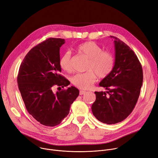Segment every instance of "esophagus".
<instances>
[{"mask_svg": "<svg viewBox=\"0 0 158 158\" xmlns=\"http://www.w3.org/2000/svg\"><path fill=\"white\" fill-rule=\"evenodd\" d=\"M86 93V91H84V90H80V91H79V94H81V95H82V94H84Z\"/></svg>", "mask_w": 158, "mask_h": 158, "instance_id": "obj_1", "label": "esophagus"}]
</instances>
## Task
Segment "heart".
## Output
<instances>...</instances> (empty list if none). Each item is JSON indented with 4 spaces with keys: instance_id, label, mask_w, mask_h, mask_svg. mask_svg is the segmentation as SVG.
I'll return each mask as SVG.
<instances>
[{
    "instance_id": "1",
    "label": "heart",
    "mask_w": 158,
    "mask_h": 158,
    "mask_svg": "<svg viewBox=\"0 0 158 158\" xmlns=\"http://www.w3.org/2000/svg\"><path fill=\"white\" fill-rule=\"evenodd\" d=\"M76 50L81 54L88 58L86 70L85 73H77L72 78V82L75 86L88 89L91 87L97 80V75L100 78L107 77L114 66V56L110 51H103V48L93 41L81 43L76 47ZM60 67L66 72L72 70L71 52L65 51L59 61Z\"/></svg>"
}]
</instances>
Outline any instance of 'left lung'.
<instances>
[{"mask_svg": "<svg viewBox=\"0 0 158 158\" xmlns=\"http://www.w3.org/2000/svg\"><path fill=\"white\" fill-rule=\"evenodd\" d=\"M110 37L114 43V66L99 83L107 91L94 92L96 100L91 106L94 117L107 124L121 122L131 114L143 82L142 65L133 51L119 39Z\"/></svg>", "mask_w": 158, "mask_h": 158, "instance_id": "left-lung-1", "label": "left lung"}]
</instances>
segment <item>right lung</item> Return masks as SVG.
<instances>
[{
  "mask_svg": "<svg viewBox=\"0 0 158 158\" xmlns=\"http://www.w3.org/2000/svg\"><path fill=\"white\" fill-rule=\"evenodd\" d=\"M65 40L49 38L31 49L24 58L18 75V85L28 113L40 124L55 127L67 116L79 91L60 74V49Z\"/></svg>",
  "mask_w": 158,
  "mask_h": 158,
  "instance_id": "add662e5",
  "label": "right lung"
}]
</instances>
